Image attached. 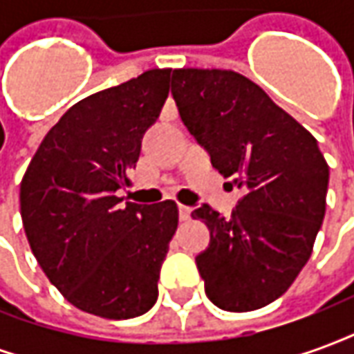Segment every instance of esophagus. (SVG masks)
<instances>
[{
	"label": "esophagus",
	"mask_w": 354,
	"mask_h": 354,
	"mask_svg": "<svg viewBox=\"0 0 354 354\" xmlns=\"http://www.w3.org/2000/svg\"><path fill=\"white\" fill-rule=\"evenodd\" d=\"M178 208H180V220H182V222H187V220L192 218V208L185 207V205H180Z\"/></svg>",
	"instance_id": "1"
}]
</instances>
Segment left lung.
<instances>
[{
    "label": "left lung",
    "instance_id": "8db88e82",
    "mask_svg": "<svg viewBox=\"0 0 354 354\" xmlns=\"http://www.w3.org/2000/svg\"><path fill=\"white\" fill-rule=\"evenodd\" d=\"M182 121L243 192L231 218L193 210L210 243L195 261L208 299L245 313L281 297L309 260L326 212L330 170L311 132L231 70L172 72Z\"/></svg>",
    "mask_w": 354,
    "mask_h": 354
}]
</instances>
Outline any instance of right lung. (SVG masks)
<instances>
[{
  "label": "right lung",
  "instance_id": "add662e5",
  "mask_svg": "<svg viewBox=\"0 0 354 354\" xmlns=\"http://www.w3.org/2000/svg\"><path fill=\"white\" fill-rule=\"evenodd\" d=\"M170 70L91 94L43 138L20 182V214L43 273L77 309L140 317L157 301L178 227L174 201L121 203L142 138L169 96Z\"/></svg>",
  "mask_w": 354,
  "mask_h": 354
}]
</instances>
